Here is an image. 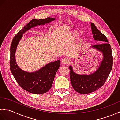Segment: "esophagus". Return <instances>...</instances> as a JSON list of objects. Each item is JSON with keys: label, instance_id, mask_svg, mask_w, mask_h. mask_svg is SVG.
Masks as SVG:
<instances>
[{"label": "esophagus", "instance_id": "obj_1", "mask_svg": "<svg viewBox=\"0 0 120 120\" xmlns=\"http://www.w3.org/2000/svg\"><path fill=\"white\" fill-rule=\"evenodd\" d=\"M62 63H63V64H67L70 63V61H69V60L67 59V58H64L62 60Z\"/></svg>", "mask_w": 120, "mask_h": 120}]
</instances>
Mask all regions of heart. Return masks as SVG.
Here are the masks:
<instances>
[{
    "label": "heart",
    "mask_w": 120,
    "mask_h": 120,
    "mask_svg": "<svg viewBox=\"0 0 120 120\" xmlns=\"http://www.w3.org/2000/svg\"><path fill=\"white\" fill-rule=\"evenodd\" d=\"M72 35L73 37L76 38V37H77L78 36V33H77V32L74 31V32H73L72 33Z\"/></svg>",
    "instance_id": "heart-1"
}]
</instances>
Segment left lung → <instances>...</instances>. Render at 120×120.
Returning <instances> with one entry per match:
<instances>
[{
    "instance_id": "obj_1",
    "label": "left lung",
    "mask_w": 120,
    "mask_h": 120,
    "mask_svg": "<svg viewBox=\"0 0 120 120\" xmlns=\"http://www.w3.org/2000/svg\"><path fill=\"white\" fill-rule=\"evenodd\" d=\"M91 27L94 40L102 43L92 45L91 48L102 53L103 60L97 70L90 74H76L73 71L72 66L70 65L71 84L74 89L81 94L93 92L101 88L105 83L112 68V54L107 39L93 22H91Z\"/></svg>"
}]
</instances>
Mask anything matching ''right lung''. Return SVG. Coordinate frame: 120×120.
Listing matches in <instances>:
<instances>
[{"instance_id": "obj_1", "label": "right lung", "mask_w": 120, "mask_h": 120, "mask_svg": "<svg viewBox=\"0 0 120 120\" xmlns=\"http://www.w3.org/2000/svg\"><path fill=\"white\" fill-rule=\"evenodd\" d=\"M55 18L44 19H33L23 28L17 32L13 39L10 47V67L15 80L21 87L30 93L35 94L45 93L49 90L52 85L55 76L60 67V61L48 63L41 69L33 72H28L19 68L15 59V52L22 34L32 28L55 21Z\"/></svg>"}]
</instances>
